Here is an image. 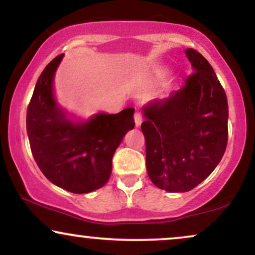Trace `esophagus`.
Returning <instances> with one entry per match:
<instances>
[{
  "instance_id": "esophagus-1",
  "label": "esophagus",
  "mask_w": 255,
  "mask_h": 255,
  "mask_svg": "<svg viewBox=\"0 0 255 255\" xmlns=\"http://www.w3.org/2000/svg\"><path fill=\"white\" fill-rule=\"evenodd\" d=\"M134 122H135L136 127H140V125L142 124V116L140 111H135V114H134Z\"/></svg>"
}]
</instances>
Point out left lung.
Masks as SVG:
<instances>
[{"label":"left lung","mask_w":255,"mask_h":255,"mask_svg":"<svg viewBox=\"0 0 255 255\" xmlns=\"http://www.w3.org/2000/svg\"><path fill=\"white\" fill-rule=\"evenodd\" d=\"M186 55L194 72L183 86L142 109L148 177L168 192H188L203 182L228 144L224 89L200 52L187 49Z\"/></svg>","instance_id":"obj_1"}]
</instances>
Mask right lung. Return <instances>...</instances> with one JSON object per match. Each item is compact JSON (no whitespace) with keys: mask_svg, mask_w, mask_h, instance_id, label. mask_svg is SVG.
Returning a JSON list of instances; mask_svg holds the SVG:
<instances>
[{"mask_svg":"<svg viewBox=\"0 0 255 255\" xmlns=\"http://www.w3.org/2000/svg\"><path fill=\"white\" fill-rule=\"evenodd\" d=\"M63 54L51 61L38 79L26 114L32 154L44 176L66 191L84 194L109 181L113 156L125 134L134 128L133 108L115 115L97 114L73 122L58 107L52 81Z\"/></svg>","mask_w":255,"mask_h":255,"instance_id":"obj_1","label":"right lung"}]
</instances>
